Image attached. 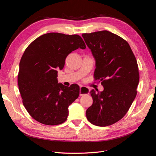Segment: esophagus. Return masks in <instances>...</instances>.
Returning a JSON list of instances; mask_svg holds the SVG:
<instances>
[{"instance_id":"esophagus-1","label":"esophagus","mask_w":156,"mask_h":156,"mask_svg":"<svg viewBox=\"0 0 156 156\" xmlns=\"http://www.w3.org/2000/svg\"><path fill=\"white\" fill-rule=\"evenodd\" d=\"M89 92H90V89L88 87L81 86L80 88V96L88 94Z\"/></svg>"}]
</instances>
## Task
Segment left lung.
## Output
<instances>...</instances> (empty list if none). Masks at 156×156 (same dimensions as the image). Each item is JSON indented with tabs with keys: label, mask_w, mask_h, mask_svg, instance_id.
Listing matches in <instances>:
<instances>
[{
	"label": "left lung",
	"mask_w": 156,
	"mask_h": 156,
	"mask_svg": "<svg viewBox=\"0 0 156 156\" xmlns=\"http://www.w3.org/2000/svg\"><path fill=\"white\" fill-rule=\"evenodd\" d=\"M82 37L96 61L95 80L104 87L101 92H90L93 103L86 110L87 119L97 126L112 125L126 114L136 95V59L128 42L108 30L83 33Z\"/></svg>",
	"instance_id": "8db88e82"
}]
</instances>
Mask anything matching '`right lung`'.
<instances>
[{"label": "right lung", "instance_id": "add662e5", "mask_svg": "<svg viewBox=\"0 0 156 156\" xmlns=\"http://www.w3.org/2000/svg\"><path fill=\"white\" fill-rule=\"evenodd\" d=\"M86 48L78 34H44L31 42L21 57L17 77L23 104L30 115L49 126L65 122L68 107L77 99V84L65 86L57 81V70L64 67L66 57L78 48Z\"/></svg>", "mask_w": 156, "mask_h": 156}]
</instances>
